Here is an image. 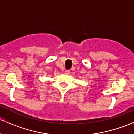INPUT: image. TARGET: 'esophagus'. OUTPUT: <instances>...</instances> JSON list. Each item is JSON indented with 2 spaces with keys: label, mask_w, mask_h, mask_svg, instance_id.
Instances as JSON below:
<instances>
[{
  "label": "esophagus",
  "mask_w": 134,
  "mask_h": 134,
  "mask_svg": "<svg viewBox=\"0 0 134 134\" xmlns=\"http://www.w3.org/2000/svg\"><path fill=\"white\" fill-rule=\"evenodd\" d=\"M70 70H65V73L66 74H69V73H70Z\"/></svg>",
  "instance_id": "esophagus-1"
}]
</instances>
